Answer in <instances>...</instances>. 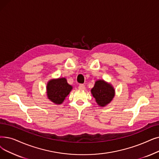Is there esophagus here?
I'll list each match as a JSON object with an SVG mask.
<instances>
[{"mask_svg": "<svg viewBox=\"0 0 159 159\" xmlns=\"http://www.w3.org/2000/svg\"><path fill=\"white\" fill-rule=\"evenodd\" d=\"M85 88H86V87H85L84 84H80L79 86V89H80V90H84Z\"/></svg>", "mask_w": 159, "mask_h": 159, "instance_id": "obj_1", "label": "esophagus"}]
</instances>
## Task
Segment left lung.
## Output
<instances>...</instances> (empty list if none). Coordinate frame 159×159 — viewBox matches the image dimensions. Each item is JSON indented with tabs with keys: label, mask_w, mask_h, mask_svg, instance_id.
Wrapping results in <instances>:
<instances>
[{
	"label": "left lung",
	"mask_w": 159,
	"mask_h": 159,
	"mask_svg": "<svg viewBox=\"0 0 159 159\" xmlns=\"http://www.w3.org/2000/svg\"><path fill=\"white\" fill-rule=\"evenodd\" d=\"M91 93L95 99V102L99 107H105L111 102L115 96V89L113 86L105 80H96Z\"/></svg>",
	"instance_id": "left-lung-1"
}]
</instances>
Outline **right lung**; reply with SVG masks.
I'll return each instance as SVG.
<instances>
[{
	"label": "right lung",
	"instance_id": "obj_1",
	"mask_svg": "<svg viewBox=\"0 0 159 159\" xmlns=\"http://www.w3.org/2000/svg\"><path fill=\"white\" fill-rule=\"evenodd\" d=\"M72 89L73 86L67 83L65 77L51 79L46 86L47 98L54 105H60L62 104Z\"/></svg>",
	"mask_w": 159,
	"mask_h": 159
}]
</instances>
